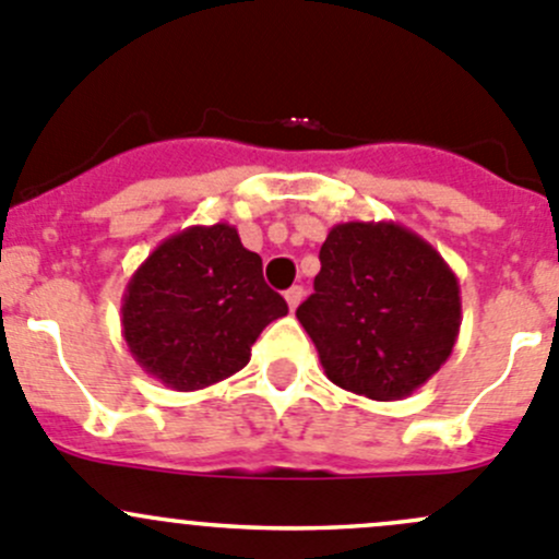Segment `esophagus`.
Returning a JSON list of instances; mask_svg holds the SVG:
<instances>
[{
	"label": "esophagus",
	"mask_w": 559,
	"mask_h": 559,
	"mask_svg": "<svg viewBox=\"0 0 559 559\" xmlns=\"http://www.w3.org/2000/svg\"><path fill=\"white\" fill-rule=\"evenodd\" d=\"M302 295H306V292H302V286H292L289 292H286V306H289V311H295L297 306H300L302 302Z\"/></svg>",
	"instance_id": "obj_1"
}]
</instances>
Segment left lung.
<instances>
[{
	"instance_id": "left-lung-1",
	"label": "left lung",
	"mask_w": 559,
	"mask_h": 559,
	"mask_svg": "<svg viewBox=\"0 0 559 559\" xmlns=\"http://www.w3.org/2000/svg\"><path fill=\"white\" fill-rule=\"evenodd\" d=\"M313 295L297 308L324 373L373 401H399L451 357L459 278L435 246L393 221H346L319 251Z\"/></svg>"
}]
</instances>
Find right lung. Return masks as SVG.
<instances>
[{
    "label": "right lung",
    "instance_id": "obj_1",
    "mask_svg": "<svg viewBox=\"0 0 559 559\" xmlns=\"http://www.w3.org/2000/svg\"><path fill=\"white\" fill-rule=\"evenodd\" d=\"M286 313L235 226H188L130 275L122 335L150 377L188 393L246 368L259 333Z\"/></svg>",
    "mask_w": 559,
    "mask_h": 559
}]
</instances>
